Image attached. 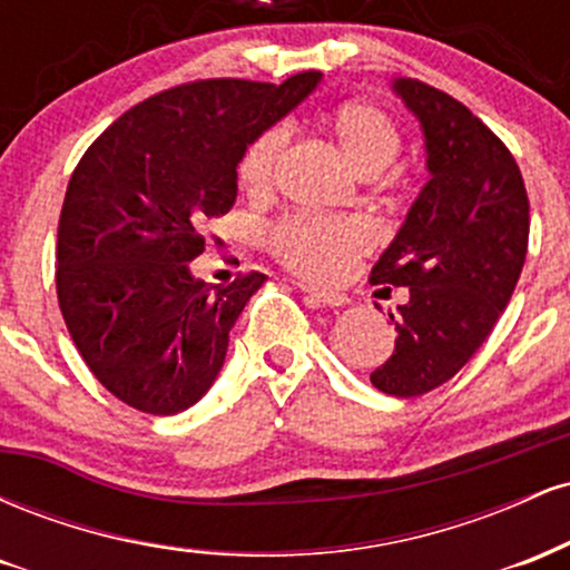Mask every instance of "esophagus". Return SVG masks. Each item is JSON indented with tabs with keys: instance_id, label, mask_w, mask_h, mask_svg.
Returning <instances> with one entry per match:
<instances>
[{
	"instance_id": "34e87169",
	"label": "esophagus",
	"mask_w": 570,
	"mask_h": 570,
	"mask_svg": "<svg viewBox=\"0 0 570 570\" xmlns=\"http://www.w3.org/2000/svg\"><path fill=\"white\" fill-rule=\"evenodd\" d=\"M299 289L305 292L307 299H313V303L318 305H326V307H340L348 303V297L340 292H332V289H316V286H307V284H299Z\"/></svg>"
}]
</instances>
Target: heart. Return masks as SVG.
<instances>
[{
  "label": "heart",
  "instance_id": "1",
  "mask_svg": "<svg viewBox=\"0 0 570 570\" xmlns=\"http://www.w3.org/2000/svg\"><path fill=\"white\" fill-rule=\"evenodd\" d=\"M332 139L362 174H381L402 149V130L375 101H345L326 117ZM289 147V128L271 126L248 141L238 160V181L248 195L276 185ZM267 246L289 271L313 281H337L375 246V230L356 214H289L267 230Z\"/></svg>",
  "mask_w": 570,
  "mask_h": 570
}]
</instances>
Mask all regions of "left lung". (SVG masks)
<instances>
[{
	"instance_id": "1",
	"label": "left lung",
	"mask_w": 570,
	"mask_h": 570,
	"mask_svg": "<svg viewBox=\"0 0 570 570\" xmlns=\"http://www.w3.org/2000/svg\"><path fill=\"white\" fill-rule=\"evenodd\" d=\"M394 88L421 120L431 179L370 273V284L410 286L391 313L394 353L370 381L410 399L448 383L499 322L525 265L531 206L520 166L480 117L421 80Z\"/></svg>"
}]
</instances>
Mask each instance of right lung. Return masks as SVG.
Listing matches in <instances>:
<instances>
[{"label": "right lung", "instance_id": "obj_1", "mask_svg": "<svg viewBox=\"0 0 570 570\" xmlns=\"http://www.w3.org/2000/svg\"><path fill=\"white\" fill-rule=\"evenodd\" d=\"M322 80H195L130 107L71 174L56 244L58 307L98 383L128 407L176 415L212 389L263 273L214 289L187 263L238 195V160Z\"/></svg>", "mask_w": 570, "mask_h": 570}]
</instances>
